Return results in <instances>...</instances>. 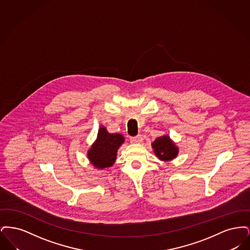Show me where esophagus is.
<instances>
[{
	"instance_id": "34e87169",
	"label": "esophagus",
	"mask_w": 250,
	"mask_h": 250,
	"mask_svg": "<svg viewBox=\"0 0 250 250\" xmlns=\"http://www.w3.org/2000/svg\"><path fill=\"white\" fill-rule=\"evenodd\" d=\"M143 136L142 135H138L136 137H130L131 143H141L143 142Z\"/></svg>"
}]
</instances>
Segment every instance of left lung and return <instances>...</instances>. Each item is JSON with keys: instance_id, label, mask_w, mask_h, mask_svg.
I'll use <instances>...</instances> for the list:
<instances>
[{"instance_id": "1", "label": "left lung", "mask_w": 250, "mask_h": 250, "mask_svg": "<svg viewBox=\"0 0 250 250\" xmlns=\"http://www.w3.org/2000/svg\"><path fill=\"white\" fill-rule=\"evenodd\" d=\"M155 155L161 160H171L178 154V148L174 145L168 136L159 137L152 143Z\"/></svg>"}]
</instances>
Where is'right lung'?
Returning <instances> with one entry per match:
<instances>
[{
  "instance_id": "obj_1",
  "label": "right lung",
  "mask_w": 250,
  "mask_h": 250,
  "mask_svg": "<svg viewBox=\"0 0 250 250\" xmlns=\"http://www.w3.org/2000/svg\"><path fill=\"white\" fill-rule=\"evenodd\" d=\"M124 142L121 134H109L105 127H101L96 142L88 152L91 163L98 168L112 166L116 160L117 150Z\"/></svg>"
}]
</instances>
